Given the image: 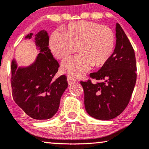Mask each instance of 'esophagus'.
<instances>
[{"mask_svg": "<svg viewBox=\"0 0 149 149\" xmlns=\"http://www.w3.org/2000/svg\"><path fill=\"white\" fill-rule=\"evenodd\" d=\"M67 81H68V83L69 85H72L75 82H77V79L74 78V77L72 76H68L67 77Z\"/></svg>", "mask_w": 149, "mask_h": 149, "instance_id": "obj_1", "label": "esophagus"}]
</instances>
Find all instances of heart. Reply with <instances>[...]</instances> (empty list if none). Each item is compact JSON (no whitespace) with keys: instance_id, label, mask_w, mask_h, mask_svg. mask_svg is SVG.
Returning a JSON list of instances; mask_svg holds the SVG:
<instances>
[{"instance_id":"b5f03b06","label":"heart","mask_w":149,"mask_h":149,"mask_svg":"<svg viewBox=\"0 0 149 149\" xmlns=\"http://www.w3.org/2000/svg\"><path fill=\"white\" fill-rule=\"evenodd\" d=\"M115 37L113 30L105 26L91 22L72 23L64 29L56 30L49 38L53 54L62 60L78 49L79 54L64 60L61 65L63 72L82 77L95 65L102 66L115 49Z\"/></svg>"}]
</instances>
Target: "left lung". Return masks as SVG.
Returning a JSON list of instances; mask_svg holds the SVG:
<instances>
[{
    "instance_id": "8db88e82",
    "label": "left lung",
    "mask_w": 149,
    "mask_h": 149,
    "mask_svg": "<svg viewBox=\"0 0 149 149\" xmlns=\"http://www.w3.org/2000/svg\"><path fill=\"white\" fill-rule=\"evenodd\" d=\"M115 30V48L111 57L97 72L90 74L99 82H81L87 113L104 121L114 119L125 110L136 81L134 49L119 23L116 24Z\"/></svg>"
}]
</instances>
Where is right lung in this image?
<instances>
[{"instance_id":"1","label":"right lung","mask_w":149,"mask_h":149,"mask_svg":"<svg viewBox=\"0 0 149 149\" xmlns=\"http://www.w3.org/2000/svg\"><path fill=\"white\" fill-rule=\"evenodd\" d=\"M33 33L26 36L30 39ZM47 32L42 30L34 36L38 51L35 60L28 66H18L11 62L12 95L15 103L32 119L47 120L58 112L61 97L68 87L67 77L61 75L54 80L60 67L49 49Z\"/></svg>"}]
</instances>
